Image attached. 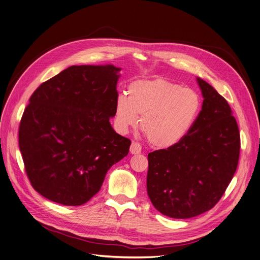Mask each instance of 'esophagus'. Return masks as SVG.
I'll list each match as a JSON object with an SVG mask.
<instances>
[{
    "label": "esophagus",
    "instance_id": "esophagus-1",
    "mask_svg": "<svg viewBox=\"0 0 260 260\" xmlns=\"http://www.w3.org/2000/svg\"><path fill=\"white\" fill-rule=\"evenodd\" d=\"M142 152V146L140 143L137 142H132L130 146V153L131 154H139Z\"/></svg>",
    "mask_w": 260,
    "mask_h": 260
}]
</instances>
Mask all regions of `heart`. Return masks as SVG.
I'll use <instances>...</instances> for the list:
<instances>
[{
    "mask_svg": "<svg viewBox=\"0 0 260 260\" xmlns=\"http://www.w3.org/2000/svg\"><path fill=\"white\" fill-rule=\"evenodd\" d=\"M127 94L115 102L116 129L126 133L137 126L142 116L141 129L148 142L157 148L172 147L184 139L202 106L195 90L165 79L135 81L128 86Z\"/></svg>",
    "mask_w": 260,
    "mask_h": 260,
    "instance_id": "obj_1",
    "label": "heart"
}]
</instances>
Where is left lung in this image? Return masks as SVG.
<instances>
[{
  "label": "left lung",
  "instance_id": "obj_1",
  "mask_svg": "<svg viewBox=\"0 0 260 260\" xmlns=\"http://www.w3.org/2000/svg\"><path fill=\"white\" fill-rule=\"evenodd\" d=\"M202 111L178 144L148 154L147 192L161 214L191 218L211 210L237 169L240 135L228 102L197 78Z\"/></svg>",
  "mask_w": 260,
  "mask_h": 260
}]
</instances>
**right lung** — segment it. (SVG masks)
Listing matches in <instances>:
<instances>
[{
  "instance_id": "1",
  "label": "right lung",
  "mask_w": 260,
  "mask_h": 260,
  "mask_svg": "<svg viewBox=\"0 0 260 260\" xmlns=\"http://www.w3.org/2000/svg\"><path fill=\"white\" fill-rule=\"evenodd\" d=\"M120 68L71 66L44 82L29 99L19 129L25 171L34 189L64 206H82L131 141L111 124Z\"/></svg>"
}]
</instances>
